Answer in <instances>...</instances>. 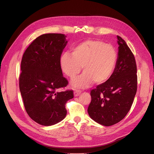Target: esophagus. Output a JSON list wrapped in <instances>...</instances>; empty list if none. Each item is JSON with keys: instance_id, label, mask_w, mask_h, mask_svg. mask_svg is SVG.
Returning a JSON list of instances; mask_svg holds the SVG:
<instances>
[{"instance_id": "obj_1", "label": "esophagus", "mask_w": 154, "mask_h": 154, "mask_svg": "<svg viewBox=\"0 0 154 154\" xmlns=\"http://www.w3.org/2000/svg\"><path fill=\"white\" fill-rule=\"evenodd\" d=\"M80 94H81V91H79V90H76V91H74V96H78Z\"/></svg>"}]
</instances>
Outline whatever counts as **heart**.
<instances>
[{"instance_id":"1","label":"heart","mask_w":154,"mask_h":154,"mask_svg":"<svg viewBox=\"0 0 154 154\" xmlns=\"http://www.w3.org/2000/svg\"><path fill=\"white\" fill-rule=\"evenodd\" d=\"M115 49L98 40H87L72 48V53H64L60 57V64L63 72L71 79L80 72L82 75L72 80L75 88H85L92 82L101 84L112 75L117 62Z\"/></svg>"}]
</instances>
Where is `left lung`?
<instances>
[{"instance_id": "obj_1", "label": "left lung", "mask_w": 154, "mask_h": 154, "mask_svg": "<svg viewBox=\"0 0 154 154\" xmlns=\"http://www.w3.org/2000/svg\"><path fill=\"white\" fill-rule=\"evenodd\" d=\"M118 57L112 75L91 91L88 107L90 117L109 127L122 121L133 103L137 87V66L132 52L125 41L117 36Z\"/></svg>"}]
</instances>
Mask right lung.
Listing matches in <instances>:
<instances>
[{
  "label": "right lung",
  "mask_w": 154,
  "mask_h": 154,
  "mask_svg": "<svg viewBox=\"0 0 154 154\" xmlns=\"http://www.w3.org/2000/svg\"><path fill=\"white\" fill-rule=\"evenodd\" d=\"M66 37L42 35L32 42L22 58L19 87L25 109L32 120L44 126L63 119L67 101L74 97L72 90L58 91L68 84L60 64L67 43Z\"/></svg>",
  "instance_id": "right-lung-1"
}]
</instances>
